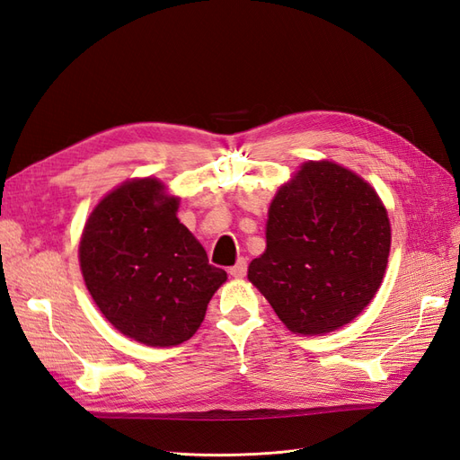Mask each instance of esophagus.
<instances>
[{"label": "esophagus", "instance_id": "obj_1", "mask_svg": "<svg viewBox=\"0 0 460 460\" xmlns=\"http://www.w3.org/2000/svg\"><path fill=\"white\" fill-rule=\"evenodd\" d=\"M230 276L234 278H243L247 274V261L245 259H240L238 262L234 264V267H230Z\"/></svg>", "mask_w": 460, "mask_h": 460}]
</instances>
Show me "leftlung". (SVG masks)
I'll return each mask as SVG.
<instances>
[{
	"mask_svg": "<svg viewBox=\"0 0 460 460\" xmlns=\"http://www.w3.org/2000/svg\"><path fill=\"white\" fill-rule=\"evenodd\" d=\"M392 230L363 178L336 163H307L278 190L267 252L247 278L297 333H326L363 311L385 272Z\"/></svg>",
	"mask_w": 460,
	"mask_h": 460,
	"instance_id": "left-lung-1",
	"label": "left lung"
}]
</instances>
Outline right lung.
<instances>
[{
    "instance_id": "add662e5",
    "label": "right lung",
    "mask_w": 460,
    "mask_h": 460,
    "mask_svg": "<svg viewBox=\"0 0 460 460\" xmlns=\"http://www.w3.org/2000/svg\"><path fill=\"white\" fill-rule=\"evenodd\" d=\"M153 178L119 186L93 208L80 269L105 318L151 347L190 340L226 272L176 218L178 199Z\"/></svg>"
}]
</instances>
